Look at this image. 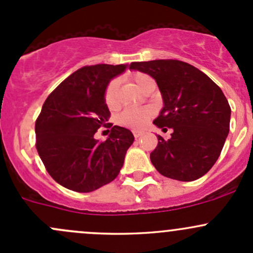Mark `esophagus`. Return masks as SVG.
I'll return each mask as SVG.
<instances>
[{"label":"esophagus","instance_id":"esophagus-1","mask_svg":"<svg viewBox=\"0 0 253 253\" xmlns=\"http://www.w3.org/2000/svg\"><path fill=\"white\" fill-rule=\"evenodd\" d=\"M132 133H133L134 138H138V137H141L143 134V131H138V129H134V131H132Z\"/></svg>","mask_w":253,"mask_h":253}]
</instances>
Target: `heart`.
<instances>
[{
	"mask_svg": "<svg viewBox=\"0 0 253 253\" xmlns=\"http://www.w3.org/2000/svg\"><path fill=\"white\" fill-rule=\"evenodd\" d=\"M127 79L133 82L137 86L143 91L149 89L150 86L155 85L154 79L152 76L147 75L144 72H132L127 75ZM104 103L108 106L110 110H116L120 106V99H119V82L116 79H112L108 83L105 90H104ZM154 110L149 106H144V108H132L126 109L119 114L116 122L120 126L127 127V128L132 129H139L145 125V122L153 117Z\"/></svg>",
	"mask_w": 253,
	"mask_h": 253,
	"instance_id": "heart-1",
	"label": "heart"
}]
</instances>
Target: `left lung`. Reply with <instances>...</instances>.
I'll return each instance as SVG.
<instances>
[{
    "label": "left lung",
    "mask_w": 253,
    "mask_h": 253,
    "mask_svg": "<svg viewBox=\"0 0 253 253\" xmlns=\"http://www.w3.org/2000/svg\"><path fill=\"white\" fill-rule=\"evenodd\" d=\"M132 70L157 81L164 108L154 120L171 138L158 136L150 160L163 176L193 181L211 169L220 155L229 129L231 109L221 89L206 73L178 60L132 62Z\"/></svg>",
    "instance_id": "obj_1"
}]
</instances>
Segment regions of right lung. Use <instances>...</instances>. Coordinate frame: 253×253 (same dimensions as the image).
Here are the masks:
<instances>
[{"label": "right lung", "mask_w": 253, "mask_h": 253, "mask_svg": "<svg viewBox=\"0 0 253 253\" xmlns=\"http://www.w3.org/2000/svg\"><path fill=\"white\" fill-rule=\"evenodd\" d=\"M125 68L126 65L84 66L42 105L35 122V147L51 177L68 190H98L114 181L124 165L134 137L129 129L108 124L110 111L104 90ZM100 126L112 127L104 142L93 138Z\"/></svg>", "instance_id": "obj_1"}]
</instances>
